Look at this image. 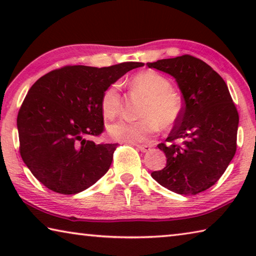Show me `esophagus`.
<instances>
[{
  "label": "esophagus",
  "mask_w": 256,
  "mask_h": 256,
  "mask_svg": "<svg viewBox=\"0 0 256 256\" xmlns=\"http://www.w3.org/2000/svg\"><path fill=\"white\" fill-rule=\"evenodd\" d=\"M136 148L140 151H142V152H148V151H150L151 146H144V144H138Z\"/></svg>",
  "instance_id": "1"
}]
</instances>
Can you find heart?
<instances>
[{"instance_id":"b5f03b06","label":"heart","mask_w":256,"mask_h":256,"mask_svg":"<svg viewBox=\"0 0 256 256\" xmlns=\"http://www.w3.org/2000/svg\"><path fill=\"white\" fill-rule=\"evenodd\" d=\"M132 89L146 97L142 104V118L130 122L120 120L108 126V134L116 141L138 144L148 141L154 134L162 128H170L177 123L183 112V102L178 94L172 90L170 81L154 71H144L134 76ZM122 96L118 84H112L102 92L100 108L102 115L112 120L120 110Z\"/></svg>"}]
</instances>
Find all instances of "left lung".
I'll use <instances>...</instances> for the list:
<instances>
[{
    "label": "left lung",
    "instance_id": "8db88e82",
    "mask_svg": "<svg viewBox=\"0 0 256 256\" xmlns=\"http://www.w3.org/2000/svg\"><path fill=\"white\" fill-rule=\"evenodd\" d=\"M146 66L174 78L184 100L167 144H158L166 167L151 176L172 192L196 196L216 183L235 156L240 122L235 104L222 78L196 58L183 55Z\"/></svg>",
    "mask_w": 256,
    "mask_h": 256
}]
</instances>
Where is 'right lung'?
<instances>
[{
  "label": "right lung",
  "mask_w": 256,
  "mask_h": 256,
  "mask_svg": "<svg viewBox=\"0 0 256 256\" xmlns=\"http://www.w3.org/2000/svg\"><path fill=\"white\" fill-rule=\"evenodd\" d=\"M144 63L64 66L40 78L16 118L20 154L32 175L60 194H76L110 170L118 144L86 138L104 131L102 92Z\"/></svg>",
  "instance_id": "add662e5"
}]
</instances>
